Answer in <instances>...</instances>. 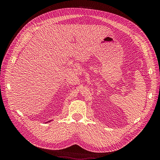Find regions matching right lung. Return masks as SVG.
<instances>
[{
    "mask_svg": "<svg viewBox=\"0 0 160 160\" xmlns=\"http://www.w3.org/2000/svg\"><path fill=\"white\" fill-rule=\"evenodd\" d=\"M50 121H48V122H50Z\"/></svg>",
    "mask_w": 160,
    "mask_h": 160,
    "instance_id": "obj_1",
    "label": "right lung"
}]
</instances>
